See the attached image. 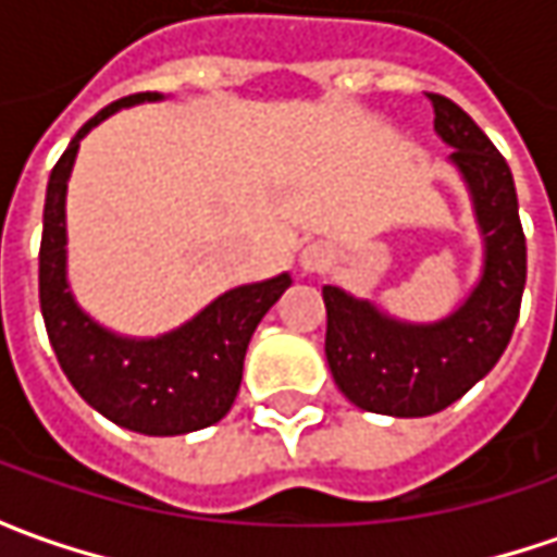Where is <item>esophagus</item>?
<instances>
[{"label":"esophagus","instance_id":"34e87169","mask_svg":"<svg viewBox=\"0 0 557 557\" xmlns=\"http://www.w3.org/2000/svg\"><path fill=\"white\" fill-rule=\"evenodd\" d=\"M325 263H329V250H325V247L315 245L304 250V267L307 269H322Z\"/></svg>","mask_w":557,"mask_h":557}]
</instances>
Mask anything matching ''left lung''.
I'll use <instances>...</instances> for the list:
<instances>
[{"mask_svg": "<svg viewBox=\"0 0 557 557\" xmlns=\"http://www.w3.org/2000/svg\"><path fill=\"white\" fill-rule=\"evenodd\" d=\"M434 126L471 185L486 238L481 285L437 325H403L337 288H322L325 356L334 384L377 416L421 418L465 396L505 354L527 282V238L511 170L481 126L446 96L428 92Z\"/></svg>", "mask_w": 557, "mask_h": 557, "instance_id": "left-lung-1", "label": "left lung"}]
</instances>
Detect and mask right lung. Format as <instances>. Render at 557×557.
<instances>
[{"mask_svg": "<svg viewBox=\"0 0 557 557\" xmlns=\"http://www.w3.org/2000/svg\"><path fill=\"white\" fill-rule=\"evenodd\" d=\"M148 98L158 96L136 92L98 111L52 166L39 245V307L58 366L76 394L120 428L173 437L201 431L232 409L250 334L285 294L290 278L278 275L228 290L198 319L158 341H123L79 312L64 282V191L76 148L108 114Z\"/></svg>", "mask_w": 557, "mask_h": 557, "instance_id": "add662e5", "label": "right lung"}]
</instances>
